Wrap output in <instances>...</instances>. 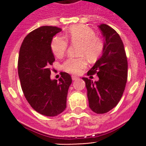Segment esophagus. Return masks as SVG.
<instances>
[{
	"label": "esophagus",
	"instance_id": "1",
	"mask_svg": "<svg viewBox=\"0 0 146 146\" xmlns=\"http://www.w3.org/2000/svg\"><path fill=\"white\" fill-rule=\"evenodd\" d=\"M72 80H79V77L76 76H72Z\"/></svg>",
	"mask_w": 146,
	"mask_h": 146
}]
</instances>
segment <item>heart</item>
Instances as JSON below:
<instances>
[{"mask_svg": "<svg viewBox=\"0 0 146 146\" xmlns=\"http://www.w3.org/2000/svg\"><path fill=\"white\" fill-rule=\"evenodd\" d=\"M66 38L73 44H79L78 54L85 56L90 60H95L103 50V41L95 35V31L86 25H75L69 29ZM51 50L55 56L60 58L68 47V43L62 36H56L52 40ZM86 66L84 56L70 58L63 63V69L69 73H80Z\"/></svg>", "mask_w": 146, "mask_h": 146, "instance_id": "obj_1", "label": "heart"}]
</instances>
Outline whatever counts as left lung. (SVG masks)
<instances>
[{
  "label": "left lung",
  "mask_w": 146,
  "mask_h": 146,
  "mask_svg": "<svg viewBox=\"0 0 146 146\" xmlns=\"http://www.w3.org/2000/svg\"><path fill=\"white\" fill-rule=\"evenodd\" d=\"M98 27L104 37L103 53L87 74H96L99 80L82 79L87 90L89 106L94 113L103 114L115 107L122 97L127 81L128 63L124 45L116 31L105 24Z\"/></svg>",
  "instance_id": "obj_1"
}]
</instances>
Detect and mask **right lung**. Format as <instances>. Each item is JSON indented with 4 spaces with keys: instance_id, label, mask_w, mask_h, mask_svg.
<instances>
[{
    "instance_id": "right-lung-1",
    "label": "right lung",
    "mask_w": 146,
    "mask_h": 146,
    "mask_svg": "<svg viewBox=\"0 0 146 146\" xmlns=\"http://www.w3.org/2000/svg\"><path fill=\"white\" fill-rule=\"evenodd\" d=\"M62 29L43 26L24 38L18 58V75L24 96L33 110L41 115L56 116L66 107V96L72 78L61 73L57 81L50 79V69L55 60L51 42Z\"/></svg>"
}]
</instances>
